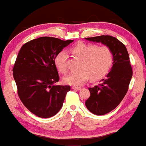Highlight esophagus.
<instances>
[{"instance_id":"34e87169","label":"esophagus","mask_w":146,"mask_h":146,"mask_svg":"<svg viewBox=\"0 0 146 146\" xmlns=\"http://www.w3.org/2000/svg\"><path fill=\"white\" fill-rule=\"evenodd\" d=\"M81 87H78V86H72V89L74 90H81Z\"/></svg>"}]
</instances>
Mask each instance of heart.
<instances>
[{
  "label": "heart",
  "instance_id": "1",
  "mask_svg": "<svg viewBox=\"0 0 146 146\" xmlns=\"http://www.w3.org/2000/svg\"><path fill=\"white\" fill-rule=\"evenodd\" d=\"M73 54L82 61L80 70L64 77L63 81L66 84L80 86L90 77L93 80H98L105 76L110 71L113 63V54L111 49L106 46H99L96 44L80 42L71 48ZM68 54L66 51L59 52L54 58L56 68L61 73L67 71L66 60Z\"/></svg>",
  "mask_w": 146,
  "mask_h": 146
}]
</instances>
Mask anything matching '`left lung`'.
Here are the masks:
<instances>
[{
	"instance_id": "obj_1",
	"label": "left lung",
	"mask_w": 146,
	"mask_h": 146,
	"mask_svg": "<svg viewBox=\"0 0 146 146\" xmlns=\"http://www.w3.org/2000/svg\"><path fill=\"white\" fill-rule=\"evenodd\" d=\"M85 39L101 42L109 47L113 54L111 70L100 84L88 88L90 95L85 102L90 113L103 115L115 109L128 91L132 76L130 58L125 45L115 37L100 36Z\"/></svg>"
}]
</instances>
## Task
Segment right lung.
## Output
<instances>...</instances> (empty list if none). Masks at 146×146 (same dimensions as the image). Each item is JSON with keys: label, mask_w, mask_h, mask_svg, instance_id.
Returning a JSON list of instances; mask_svg holds the SVG:
<instances>
[{"label": "right lung", "mask_w": 146, "mask_h": 146, "mask_svg": "<svg viewBox=\"0 0 146 146\" xmlns=\"http://www.w3.org/2000/svg\"><path fill=\"white\" fill-rule=\"evenodd\" d=\"M73 40L40 37L23 45L13 68L18 94L36 116L49 118L59 112L70 86L56 85L59 75L54 58Z\"/></svg>", "instance_id": "right-lung-1"}]
</instances>
